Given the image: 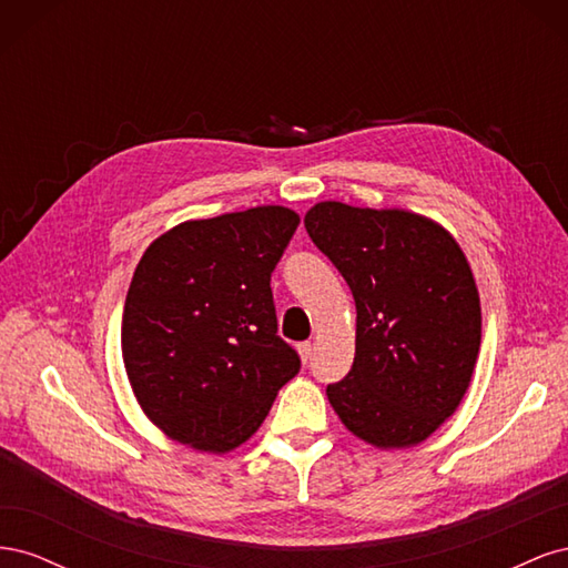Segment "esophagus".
Masks as SVG:
<instances>
[{"mask_svg":"<svg viewBox=\"0 0 568 568\" xmlns=\"http://www.w3.org/2000/svg\"><path fill=\"white\" fill-rule=\"evenodd\" d=\"M296 351H298V355H301V359L303 363H311V357H313V343L311 341H303V343H298L296 346Z\"/></svg>","mask_w":568,"mask_h":568,"instance_id":"obj_1","label":"esophagus"}]
</instances>
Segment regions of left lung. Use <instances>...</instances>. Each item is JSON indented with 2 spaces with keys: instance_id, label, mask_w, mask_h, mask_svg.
Masks as SVG:
<instances>
[{
  "instance_id": "1",
  "label": "left lung",
  "mask_w": 568,
  "mask_h": 568,
  "mask_svg": "<svg viewBox=\"0 0 568 568\" xmlns=\"http://www.w3.org/2000/svg\"><path fill=\"white\" fill-rule=\"evenodd\" d=\"M305 230L355 298V357L326 386L353 436L379 450L424 443L455 415L480 348V298L467 255L432 217L315 203Z\"/></svg>"
}]
</instances>
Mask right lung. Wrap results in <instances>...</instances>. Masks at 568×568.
<instances>
[{
    "mask_svg": "<svg viewBox=\"0 0 568 568\" xmlns=\"http://www.w3.org/2000/svg\"><path fill=\"white\" fill-rule=\"evenodd\" d=\"M298 222L284 205H257L180 222L144 251L120 346L136 403L168 438L225 455L298 374L270 288Z\"/></svg>",
    "mask_w": 568,
    "mask_h": 568,
    "instance_id": "obj_1",
    "label": "right lung"
}]
</instances>
